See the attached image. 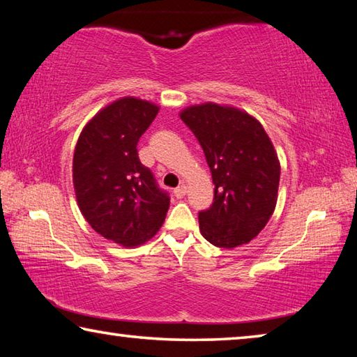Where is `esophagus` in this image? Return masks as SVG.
<instances>
[{
  "instance_id": "esophagus-1",
  "label": "esophagus",
  "mask_w": 357,
  "mask_h": 357,
  "mask_svg": "<svg viewBox=\"0 0 357 357\" xmlns=\"http://www.w3.org/2000/svg\"><path fill=\"white\" fill-rule=\"evenodd\" d=\"M173 192H174V197H176V198H183L185 195L187 189H185V185H181V187H176V189H174Z\"/></svg>"
}]
</instances>
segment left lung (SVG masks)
<instances>
[{"instance_id":"left-lung-1","label":"left lung","mask_w":357,"mask_h":357,"mask_svg":"<svg viewBox=\"0 0 357 357\" xmlns=\"http://www.w3.org/2000/svg\"><path fill=\"white\" fill-rule=\"evenodd\" d=\"M181 119L203 148L214 183V200L198 213L203 238L233 249L261 231L274 213L280 164L263 126L231 107L185 108Z\"/></svg>"}]
</instances>
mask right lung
<instances>
[{
    "mask_svg": "<svg viewBox=\"0 0 357 357\" xmlns=\"http://www.w3.org/2000/svg\"><path fill=\"white\" fill-rule=\"evenodd\" d=\"M157 112L146 100L119 99L89 121L75 146L72 178L82 214L100 236L126 247L153 238L170 206L137 151Z\"/></svg>",
    "mask_w": 357,
    "mask_h": 357,
    "instance_id": "obj_1",
    "label": "right lung"
}]
</instances>
